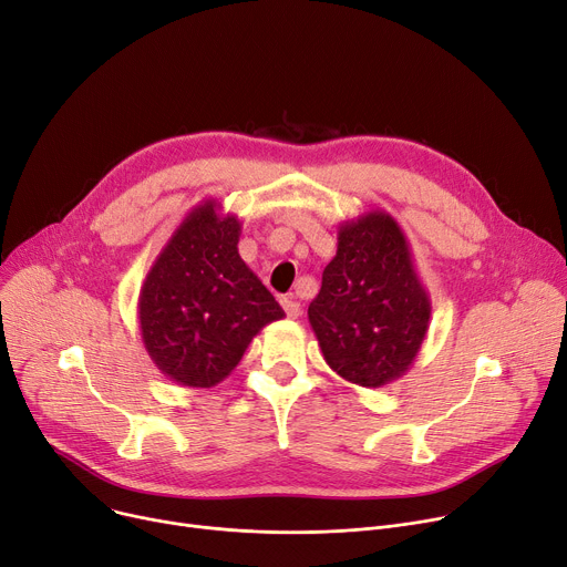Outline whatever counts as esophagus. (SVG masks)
<instances>
[{
  "instance_id": "1",
  "label": "esophagus",
  "mask_w": 567,
  "mask_h": 567,
  "mask_svg": "<svg viewBox=\"0 0 567 567\" xmlns=\"http://www.w3.org/2000/svg\"><path fill=\"white\" fill-rule=\"evenodd\" d=\"M280 303H282V308H285L289 319H299L301 317V303L293 301L291 296H285V299H280Z\"/></svg>"
}]
</instances>
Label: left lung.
I'll use <instances>...</instances> for the list:
<instances>
[{
  "label": "left lung",
  "instance_id": "8db88e82",
  "mask_svg": "<svg viewBox=\"0 0 567 567\" xmlns=\"http://www.w3.org/2000/svg\"><path fill=\"white\" fill-rule=\"evenodd\" d=\"M432 303L398 220L374 208L338 227L308 319L323 361L363 389L400 379L419 355Z\"/></svg>",
  "mask_w": 567,
  "mask_h": 567
}]
</instances>
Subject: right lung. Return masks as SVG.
Returning <instances> with one entry per match:
<instances>
[{
	"label": "right lung",
	"mask_w": 567,
	"mask_h": 567,
	"mask_svg": "<svg viewBox=\"0 0 567 567\" xmlns=\"http://www.w3.org/2000/svg\"><path fill=\"white\" fill-rule=\"evenodd\" d=\"M241 220L204 199L172 234L137 299L148 359L178 385L212 389L266 323L285 317L238 255Z\"/></svg>",
	"instance_id": "right-lung-1"
}]
</instances>
